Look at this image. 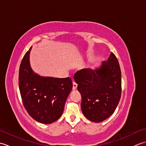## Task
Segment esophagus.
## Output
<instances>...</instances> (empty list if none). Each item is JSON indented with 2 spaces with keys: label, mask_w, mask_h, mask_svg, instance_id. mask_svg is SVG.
<instances>
[{
  "label": "esophagus",
  "mask_w": 146,
  "mask_h": 146,
  "mask_svg": "<svg viewBox=\"0 0 146 146\" xmlns=\"http://www.w3.org/2000/svg\"><path fill=\"white\" fill-rule=\"evenodd\" d=\"M77 86H78L77 83L75 82H73V90H75L76 89Z\"/></svg>",
  "instance_id": "1"
}]
</instances>
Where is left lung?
Wrapping results in <instances>:
<instances>
[{
    "mask_svg": "<svg viewBox=\"0 0 146 146\" xmlns=\"http://www.w3.org/2000/svg\"><path fill=\"white\" fill-rule=\"evenodd\" d=\"M74 80L82 95L81 108L86 119L98 123L113 114L122 92L121 71L113 53L94 70L78 71Z\"/></svg>",
    "mask_w": 146,
    "mask_h": 146,
    "instance_id": "1",
    "label": "left lung"
}]
</instances>
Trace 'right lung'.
<instances>
[{"instance_id":"add662e5","label":"right lung","mask_w":146,"mask_h":146,"mask_svg":"<svg viewBox=\"0 0 146 146\" xmlns=\"http://www.w3.org/2000/svg\"><path fill=\"white\" fill-rule=\"evenodd\" d=\"M32 47L24 55L19 72V86L24 106L37 122L49 124L60 119L73 88L70 77L42 76L34 72L30 64Z\"/></svg>"}]
</instances>
